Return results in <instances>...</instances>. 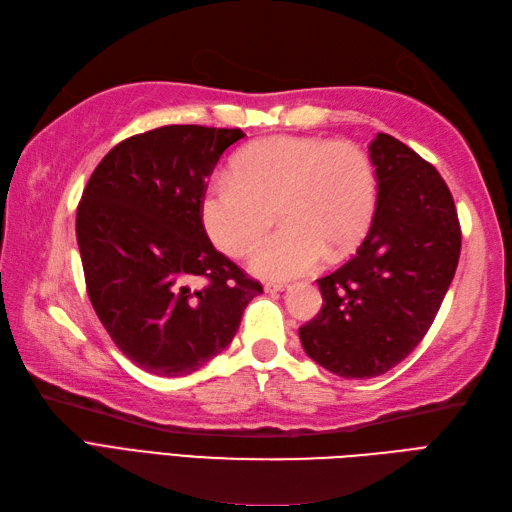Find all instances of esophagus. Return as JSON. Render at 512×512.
Masks as SVG:
<instances>
[{
  "label": "esophagus",
  "instance_id": "34e87169",
  "mask_svg": "<svg viewBox=\"0 0 512 512\" xmlns=\"http://www.w3.org/2000/svg\"><path fill=\"white\" fill-rule=\"evenodd\" d=\"M289 285H285V282H267L265 285V291L267 293H276V291H287Z\"/></svg>",
  "mask_w": 512,
  "mask_h": 512
}]
</instances>
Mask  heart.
Listing matches in <instances>:
<instances>
[{"label": "heart", "mask_w": 512, "mask_h": 512, "mask_svg": "<svg viewBox=\"0 0 512 512\" xmlns=\"http://www.w3.org/2000/svg\"><path fill=\"white\" fill-rule=\"evenodd\" d=\"M276 208L282 230L252 254L263 278L304 276L350 252L377 208V175L368 153L348 140L271 135L234 155L230 175L214 177L201 197L212 243L241 258L263 236Z\"/></svg>", "instance_id": "b5f03b06"}]
</instances>
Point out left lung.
Masks as SVG:
<instances>
[{
    "label": "left lung",
    "mask_w": 512,
    "mask_h": 512,
    "mask_svg": "<svg viewBox=\"0 0 512 512\" xmlns=\"http://www.w3.org/2000/svg\"><path fill=\"white\" fill-rule=\"evenodd\" d=\"M377 210L357 254L317 280L322 311L300 328L306 355L372 379L420 344L456 276L462 232L438 170L388 133L370 142Z\"/></svg>",
    "instance_id": "left-lung-1"
}]
</instances>
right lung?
<instances>
[{
  "label": "right lung",
  "mask_w": 512,
  "mask_h": 512,
  "mask_svg": "<svg viewBox=\"0 0 512 512\" xmlns=\"http://www.w3.org/2000/svg\"><path fill=\"white\" fill-rule=\"evenodd\" d=\"M241 129L168 124L102 157L76 210L87 295L135 366L186 377L230 346L260 282L214 249L201 197ZM207 282L192 290L191 282Z\"/></svg>",
  "instance_id": "right-lung-1"
}]
</instances>
